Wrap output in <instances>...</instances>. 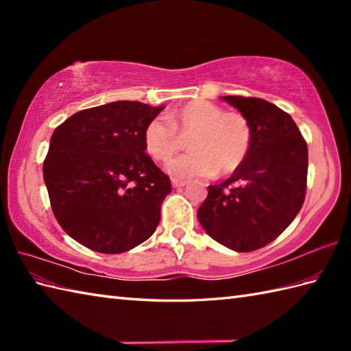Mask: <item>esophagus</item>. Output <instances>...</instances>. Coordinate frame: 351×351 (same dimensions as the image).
I'll use <instances>...</instances> for the list:
<instances>
[{
    "label": "esophagus",
    "mask_w": 351,
    "mask_h": 351,
    "mask_svg": "<svg viewBox=\"0 0 351 351\" xmlns=\"http://www.w3.org/2000/svg\"><path fill=\"white\" fill-rule=\"evenodd\" d=\"M189 182L187 181H182V180H171V185H173L175 189H181V187H185Z\"/></svg>",
    "instance_id": "esophagus-1"
}]
</instances>
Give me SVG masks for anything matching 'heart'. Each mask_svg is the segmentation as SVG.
<instances>
[{"instance_id": "heart-1", "label": "heart", "mask_w": 351, "mask_h": 351, "mask_svg": "<svg viewBox=\"0 0 351 351\" xmlns=\"http://www.w3.org/2000/svg\"><path fill=\"white\" fill-rule=\"evenodd\" d=\"M166 118L149 121L143 132L146 152L167 162L181 147L178 134L187 138L189 154L169 162L175 178L229 175L241 166L252 145V126L244 114L225 111L210 101L196 99L171 110Z\"/></svg>"}]
</instances>
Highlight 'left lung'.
Masks as SVG:
<instances>
[{"label":"left lung","mask_w":351,"mask_h":351,"mask_svg":"<svg viewBox=\"0 0 351 351\" xmlns=\"http://www.w3.org/2000/svg\"><path fill=\"white\" fill-rule=\"evenodd\" d=\"M247 117L250 151L225 182L208 187L197 219L213 240L252 252L276 240L306 195L308 145L285 111L259 98L223 96Z\"/></svg>","instance_id":"8db88e82"}]
</instances>
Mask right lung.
<instances>
[{
    "mask_svg": "<svg viewBox=\"0 0 351 351\" xmlns=\"http://www.w3.org/2000/svg\"><path fill=\"white\" fill-rule=\"evenodd\" d=\"M164 107L116 101L72 114L52 132L43 180L58 225L101 253L151 237L170 180L146 155L143 132Z\"/></svg>",
    "mask_w": 351,
    "mask_h": 351,
    "instance_id": "1",
    "label": "right lung"
}]
</instances>
